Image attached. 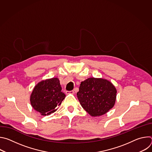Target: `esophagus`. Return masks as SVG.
<instances>
[{
  "instance_id": "1",
  "label": "esophagus",
  "mask_w": 152,
  "mask_h": 152,
  "mask_svg": "<svg viewBox=\"0 0 152 152\" xmlns=\"http://www.w3.org/2000/svg\"><path fill=\"white\" fill-rule=\"evenodd\" d=\"M68 93H69V94H73L75 93V91H74L73 90H72V91H68Z\"/></svg>"
}]
</instances>
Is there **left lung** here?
I'll list each match as a JSON object with an SVG mask.
<instances>
[{
    "instance_id": "obj_1",
    "label": "left lung",
    "mask_w": 152,
    "mask_h": 152,
    "mask_svg": "<svg viewBox=\"0 0 152 152\" xmlns=\"http://www.w3.org/2000/svg\"><path fill=\"white\" fill-rule=\"evenodd\" d=\"M117 90L109 80L90 77L82 82L77 99L83 109L92 117L102 115L114 106Z\"/></svg>"
}]
</instances>
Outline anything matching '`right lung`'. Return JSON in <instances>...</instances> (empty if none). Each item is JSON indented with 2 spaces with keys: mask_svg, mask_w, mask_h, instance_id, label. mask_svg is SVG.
Wrapping results in <instances>:
<instances>
[{
  "mask_svg": "<svg viewBox=\"0 0 152 152\" xmlns=\"http://www.w3.org/2000/svg\"><path fill=\"white\" fill-rule=\"evenodd\" d=\"M61 90L59 80L57 77L38 82L30 97L32 106L42 115H49L55 113L66 97Z\"/></svg>",
  "mask_w": 152,
  "mask_h": 152,
  "instance_id": "right-lung-1",
  "label": "right lung"
}]
</instances>
